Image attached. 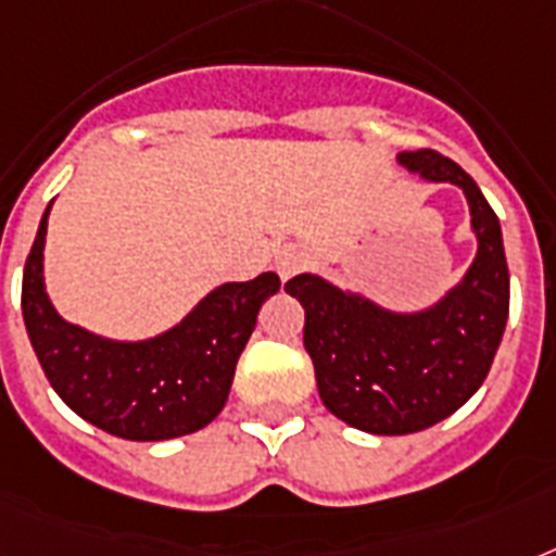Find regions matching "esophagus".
Masks as SVG:
<instances>
[{"label": "esophagus", "instance_id": "esophagus-1", "mask_svg": "<svg viewBox=\"0 0 556 556\" xmlns=\"http://www.w3.org/2000/svg\"><path fill=\"white\" fill-rule=\"evenodd\" d=\"M308 262H312L308 251H305V248H296V244H291V248H286V251H279V256H277L279 279L286 282V279H291L294 274H300V270L308 268Z\"/></svg>", "mask_w": 556, "mask_h": 556}]
</instances>
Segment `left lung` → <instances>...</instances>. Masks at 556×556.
<instances>
[{
    "label": "left lung",
    "mask_w": 556,
    "mask_h": 556,
    "mask_svg": "<svg viewBox=\"0 0 556 556\" xmlns=\"http://www.w3.org/2000/svg\"><path fill=\"white\" fill-rule=\"evenodd\" d=\"M397 161L427 181L465 190L479 239L465 279L415 314L387 312L314 274L286 282L305 308L303 343L323 404L349 427L375 435L427 430L467 404L491 371L510 305L500 218L473 178L432 150L401 152Z\"/></svg>",
    "instance_id": "1"
}]
</instances>
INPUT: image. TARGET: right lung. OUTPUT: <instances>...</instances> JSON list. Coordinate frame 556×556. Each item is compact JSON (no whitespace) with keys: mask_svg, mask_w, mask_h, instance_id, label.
Here are the masks:
<instances>
[{"mask_svg":"<svg viewBox=\"0 0 556 556\" xmlns=\"http://www.w3.org/2000/svg\"><path fill=\"white\" fill-rule=\"evenodd\" d=\"M48 210L25 260L22 317L56 395L117 439L167 441L207 427L225 406L262 303L279 291L277 274L218 286L159 338L138 343L98 338L65 323L46 294Z\"/></svg>","mask_w":556,"mask_h":556,"instance_id":"1","label":"right lung"}]
</instances>
